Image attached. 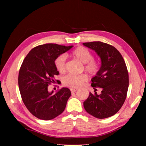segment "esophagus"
I'll list each match as a JSON object with an SVG mask.
<instances>
[{"mask_svg": "<svg viewBox=\"0 0 146 146\" xmlns=\"http://www.w3.org/2000/svg\"><path fill=\"white\" fill-rule=\"evenodd\" d=\"M70 90H71V92L72 93H75V92H76V91H77V89H75V88H71V89H70Z\"/></svg>", "mask_w": 146, "mask_h": 146, "instance_id": "1", "label": "esophagus"}]
</instances>
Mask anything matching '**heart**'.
I'll use <instances>...</instances> for the list:
<instances>
[{
  "label": "heart",
  "mask_w": 146,
  "mask_h": 146,
  "mask_svg": "<svg viewBox=\"0 0 146 146\" xmlns=\"http://www.w3.org/2000/svg\"><path fill=\"white\" fill-rule=\"evenodd\" d=\"M73 55L78 58L81 62L85 64V70L91 74H95L98 71V66L97 62L93 60V56L88 49L84 47H78L73 51ZM66 57L64 55H61L56 57L55 60V65L59 72L62 73L66 71ZM87 80L86 75H76L69 74L64 76L62 79V83L64 86L71 88H78L83 84Z\"/></svg>",
  "instance_id": "obj_1"
}]
</instances>
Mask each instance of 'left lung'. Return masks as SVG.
Listing matches in <instances>:
<instances>
[{
  "instance_id": "8db88e82",
  "label": "left lung",
  "mask_w": 146,
  "mask_h": 146,
  "mask_svg": "<svg viewBox=\"0 0 146 146\" xmlns=\"http://www.w3.org/2000/svg\"><path fill=\"white\" fill-rule=\"evenodd\" d=\"M83 45L95 51L101 60V66L91 78L95 93H90L84 102L89 114L97 118H106L116 114L125 102L129 86V75L122 56L115 47L102 42H91ZM97 87L102 89L100 95Z\"/></svg>"
}]
</instances>
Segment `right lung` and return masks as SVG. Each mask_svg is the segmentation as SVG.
I'll use <instances>...</instances> for the list:
<instances>
[{
    "mask_svg": "<svg viewBox=\"0 0 146 146\" xmlns=\"http://www.w3.org/2000/svg\"><path fill=\"white\" fill-rule=\"evenodd\" d=\"M73 47L56 44L38 46L29 51L22 64L18 79L22 99L29 111L39 119H53L65 110L71 91L62 88L53 95L48 87L59 74L56 58Z\"/></svg>",
    "mask_w": 146,
    "mask_h": 146,
    "instance_id": "right-lung-1",
    "label": "right lung"
}]
</instances>
